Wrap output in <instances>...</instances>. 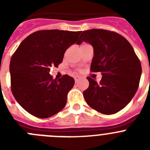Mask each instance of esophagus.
<instances>
[{
  "label": "esophagus",
  "mask_w": 150,
  "mask_h": 150,
  "mask_svg": "<svg viewBox=\"0 0 150 150\" xmlns=\"http://www.w3.org/2000/svg\"><path fill=\"white\" fill-rule=\"evenodd\" d=\"M74 79H75V82H76V83L78 81H79V76H75V77H74Z\"/></svg>",
  "instance_id": "1"
}]
</instances>
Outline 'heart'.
I'll list each match as a JSON object with an SVG mask.
<instances>
[{"label":"heart","instance_id":"1","mask_svg":"<svg viewBox=\"0 0 150 150\" xmlns=\"http://www.w3.org/2000/svg\"><path fill=\"white\" fill-rule=\"evenodd\" d=\"M83 44H84V43H83ZM83 44H82V45H83Z\"/></svg>","mask_w":150,"mask_h":150}]
</instances>
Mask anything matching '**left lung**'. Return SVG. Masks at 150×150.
<instances>
[{"label": "left lung", "instance_id": "1", "mask_svg": "<svg viewBox=\"0 0 150 150\" xmlns=\"http://www.w3.org/2000/svg\"><path fill=\"white\" fill-rule=\"evenodd\" d=\"M83 42L93 47L91 71L102 74L100 83L87 77L89 86L83 91L85 100L98 112L114 114L128 105L138 88L140 62L129 42L117 33L102 29L85 30L77 44Z\"/></svg>", "mask_w": 150, "mask_h": 150}]
</instances>
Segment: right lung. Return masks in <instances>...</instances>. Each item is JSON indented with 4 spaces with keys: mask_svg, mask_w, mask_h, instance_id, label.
Wrapping results in <instances>:
<instances>
[{
    "mask_svg": "<svg viewBox=\"0 0 150 150\" xmlns=\"http://www.w3.org/2000/svg\"><path fill=\"white\" fill-rule=\"evenodd\" d=\"M81 32L38 30L24 40L13 54L10 64L12 92L30 114L49 118L66 105L74 79L67 75L52 79L50 67L62 63L65 51L77 42Z\"/></svg>",
    "mask_w": 150,
    "mask_h": 150,
    "instance_id": "obj_1",
    "label": "right lung"
}]
</instances>
